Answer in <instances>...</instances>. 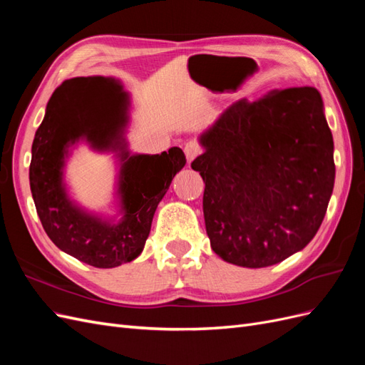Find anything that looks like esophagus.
Returning <instances> with one entry per match:
<instances>
[{
	"label": "esophagus",
	"mask_w": 365,
	"mask_h": 365,
	"mask_svg": "<svg viewBox=\"0 0 365 365\" xmlns=\"http://www.w3.org/2000/svg\"><path fill=\"white\" fill-rule=\"evenodd\" d=\"M201 152H202L201 145H200V143L193 141V140L187 141L185 145H184V153H185V158H187V161H189V163H192L197 155H200Z\"/></svg>",
	"instance_id": "34e87169"
}]
</instances>
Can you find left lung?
<instances>
[{
    "instance_id": "obj_1",
    "label": "left lung",
    "mask_w": 365,
    "mask_h": 365,
    "mask_svg": "<svg viewBox=\"0 0 365 365\" xmlns=\"http://www.w3.org/2000/svg\"><path fill=\"white\" fill-rule=\"evenodd\" d=\"M205 230L228 263L264 268L303 250L335 182L334 138L312 86L240 98L200 138Z\"/></svg>"
}]
</instances>
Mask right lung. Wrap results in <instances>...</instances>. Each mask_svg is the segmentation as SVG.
<instances>
[{
  "instance_id": "1",
  "label": "right lung",
  "mask_w": 365,
  "mask_h": 365,
  "mask_svg": "<svg viewBox=\"0 0 365 365\" xmlns=\"http://www.w3.org/2000/svg\"><path fill=\"white\" fill-rule=\"evenodd\" d=\"M91 81L74 77L54 90L46 117L31 145L30 189L41 224L63 252L96 268H114L134 260L145 248L155 210L185 157L180 148L160 155H129L123 143L128 94L113 83L111 114L102 115ZM85 139L95 148H120L119 197L124 216L118 223L86 214L68 197L61 169L68 148Z\"/></svg>"
}]
</instances>
